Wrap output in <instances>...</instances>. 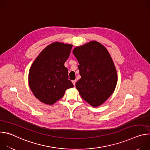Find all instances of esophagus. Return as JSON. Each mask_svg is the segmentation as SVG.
I'll list each match as a JSON object with an SVG mask.
<instances>
[{
	"label": "esophagus",
	"instance_id": "34e87169",
	"mask_svg": "<svg viewBox=\"0 0 150 150\" xmlns=\"http://www.w3.org/2000/svg\"><path fill=\"white\" fill-rule=\"evenodd\" d=\"M72 82V83H73V84H74V86H75V83H76V80H73Z\"/></svg>",
	"mask_w": 150,
	"mask_h": 150
}]
</instances>
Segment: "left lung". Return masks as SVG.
<instances>
[{
  "instance_id": "1",
  "label": "left lung",
  "mask_w": 150,
  "mask_h": 150,
  "mask_svg": "<svg viewBox=\"0 0 150 150\" xmlns=\"http://www.w3.org/2000/svg\"><path fill=\"white\" fill-rule=\"evenodd\" d=\"M81 79L75 85L81 97L93 107L101 105L114 92L117 81L113 60L106 48L96 41L75 47Z\"/></svg>"
}]
</instances>
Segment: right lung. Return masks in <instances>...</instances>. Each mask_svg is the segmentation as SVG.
<instances>
[{
  "instance_id": "add662e5",
  "label": "right lung",
  "mask_w": 150,
  "mask_h": 150,
  "mask_svg": "<svg viewBox=\"0 0 150 150\" xmlns=\"http://www.w3.org/2000/svg\"><path fill=\"white\" fill-rule=\"evenodd\" d=\"M72 45L54 42L42 50L30 69L28 83L34 96L40 101L52 105L74 87L68 79L64 63L68 59Z\"/></svg>"
}]
</instances>
